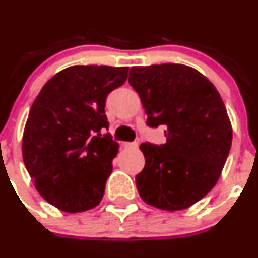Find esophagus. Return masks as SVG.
<instances>
[{"mask_svg": "<svg viewBox=\"0 0 258 258\" xmlns=\"http://www.w3.org/2000/svg\"><path fill=\"white\" fill-rule=\"evenodd\" d=\"M123 147L124 148H137L139 147V144H137V142H124Z\"/></svg>", "mask_w": 258, "mask_h": 258, "instance_id": "obj_1", "label": "esophagus"}]
</instances>
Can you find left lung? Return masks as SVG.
<instances>
[{"mask_svg": "<svg viewBox=\"0 0 258 258\" xmlns=\"http://www.w3.org/2000/svg\"><path fill=\"white\" fill-rule=\"evenodd\" d=\"M128 82L148 126L166 127L165 145L140 146V196L163 211L188 209L215 187L227 160L232 126L225 103L212 82L186 64L132 67Z\"/></svg>", "mask_w": 258, "mask_h": 258, "instance_id": "left-lung-1", "label": "left lung"}]
</instances>
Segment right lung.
I'll return each instance as SVG.
<instances>
[{"instance_id":"1","label":"right lung","mask_w":258,"mask_h":258,"mask_svg":"<svg viewBox=\"0 0 258 258\" xmlns=\"http://www.w3.org/2000/svg\"><path fill=\"white\" fill-rule=\"evenodd\" d=\"M128 67L71 66L51 77L32 103L22 137L23 162L38 194L69 213L97 206L118 144L105 102L123 85Z\"/></svg>"}]
</instances>
